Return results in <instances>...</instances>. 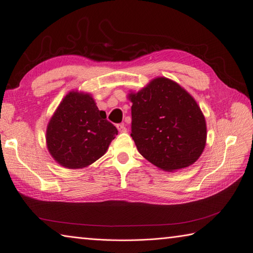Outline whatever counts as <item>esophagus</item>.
Segmentation results:
<instances>
[{"label":"esophagus","mask_w":253,"mask_h":253,"mask_svg":"<svg viewBox=\"0 0 253 253\" xmlns=\"http://www.w3.org/2000/svg\"><path fill=\"white\" fill-rule=\"evenodd\" d=\"M117 128H118V131H119L120 133H126V127L125 126L124 124L117 125Z\"/></svg>","instance_id":"34e87169"}]
</instances>
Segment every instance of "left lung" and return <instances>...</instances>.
<instances>
[{
	"instance_id": "left-lung-1",
	"label": "left lung",
	"mask_w": 253,
	"mask_h": 253,
	"mask_svg": "<svg viewBox=\"0 0 253 253\" xmlns=\"http://www.w3.org/2000/svg\"><path fill=\"white\" fill-rule=\"evenodd\" d=\"M127 98L133 103L131 136L145 159L173 172L200 158L207 140L205 116L178 83L157 77Z\"/></svg>"
}]
</instances>
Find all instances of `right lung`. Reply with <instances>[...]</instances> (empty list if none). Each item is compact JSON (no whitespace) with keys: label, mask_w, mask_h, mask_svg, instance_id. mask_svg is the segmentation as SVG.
Returning a JSON list of instances; mask_svg holds the SVG:
<instances>
[{"label":"right lung","mask_w":253,"mask_h":253,"mask_svg":"<svg viewBox=\"0 0 253 253\" xmlns=\"http://www.w3.org/2000/svg\"><path fill=\"white\" fill-rule=\"evenodd\" d=\"M117 134L90 94L72 90L48 122L46 145L60 166L82 169L103 156Z\"/></svg>","instance_id":"obj_1"}]
</instances>
